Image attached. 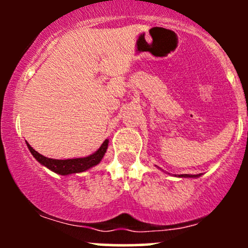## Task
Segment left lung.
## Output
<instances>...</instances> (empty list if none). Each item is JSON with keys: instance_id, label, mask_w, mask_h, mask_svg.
Segmentation results:
<instances>
[{"instance_id": "obj_1", "label": "left lung", "mask_w": 248, "mask_h": 248, "mask_svg": "<svg viewBox=\"0 0 248 248\" xmlns=\"http://www.w3.org/2000/svg\"><path fill=\"white\" fill-rule=\"evenodd\" d=\"M201 176V173H198V175H186V173H184V175H179L178 177H190V178H196V177H199Z\"/></svg>"}]
</instances>
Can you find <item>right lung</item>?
Returning <instances> with one entry per match:
<instances>
[{
    "label": "right lung",
    "mask_w": 248,
    "mask_h": 248,
    "mask_svg": "<svg viewBox=\"0 0 248 248\" xmlns=\"http://www.w3.org/2000/svg\"><path fill=\"white\" fill-rule=\"evenodd\" d=\"M27 146L29 148L30 153L32 154L33 157L36 158L39 163L49 168L53 172L59 173V175H71V173L82 172L86 171L90 168L96 166L100 163V161L104 157L105 153H106L108 147V140H105L101 147L92 155L87 156V157H80V158H71V160H55V158L45 157V156L41 155L37 153L32 147L30 146L27 142Z\"/></svg>",
    "instance_id": "add662e5"
}]
</instances>
